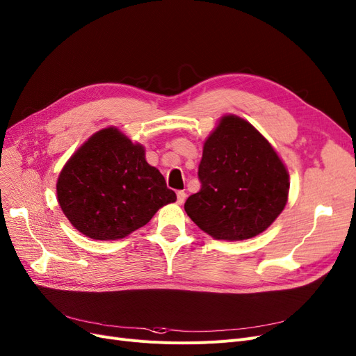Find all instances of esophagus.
I'll return each instance as SVG.
<instances>
[{
    "mask_svg": "<svg viewBox=\"0 0 356 356\" xmlns=\"http://www.w3.org/2000/svg\"><path fill=\"white\" fill-rule=\"evenodd\" d=\"M187 198V193L186 191H178L177 193V203L178 204H184V202H186Z\"/></svg>",
    "mask_w": 356,
    "mask_h": 356,
    "instance_id": "34e87169",
    "label": "esophagus"
}]
</instances>
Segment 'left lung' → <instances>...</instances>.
Returning <instances> with one entry per match:
<instances>
[{"instance_id": "1", "label": "left lung", "mask_w": 356, "mask_h": 356, "mask_svg": "<svg viewBox=\"0 0 356 356\" xmlns=\"http://www.w3.org/2000/svg\"><path fill=\"white\" fill-rule=\"evenodd\" d=\"M202 188L184 209L215 239L257 236L285 209L289 172L268 140L248 121L223 115L203 145Z\"/></svg>"}]
</instances>
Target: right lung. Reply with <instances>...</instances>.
I'll list each match as a JSON object with an SVG mask.
<instances>
[{
    "label": "right lung",
    "mask_w": 356,
    "mask_h": 356,
    "mask_svg": "<svg viewBox=\"0 0 356 356\" xmlns=\"http://www.w3.org/2000/svg\"><path fill=\"white\" fill-rule=\"evenodd\" d=\"M56 198L79 232L97 241L121 239L145 226L161 207L177 202L145 146L117 127L90 136L56 181Z\"/></svg>",
    "instance_id": "1"
}]
</instances>
